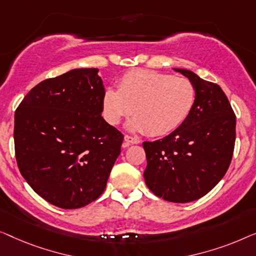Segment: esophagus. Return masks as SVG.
<instances>
[{"mask_svg":"<svg viewBox=\"0 0 256 256\" xmlns=\"http://www.w3.org/2000/svg\"><path fill=\"white\" fill-rule=\"evenodd\" d=\"M140 140L136 136H132L126 134L124 138V147H128L130 145H133V144H139Z\"/></svg>","mask_w":256,"mask_h":256,"instance_id":"34e87169","label":"esophagus"}]
</instances>
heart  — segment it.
<instances>
[{
    "label": "heart",
    "mask_w": 256,
    "mask_h": 256,
    "mask_svg": "<svg viewBox=\"0 0 256 256\" xmlns=\"http://www.w3.org/2000/svg\"><path fill=\"white\" fill-rule=\"evenodd\" d=\"M196 88L189 78L156 70H138L124 74L118 89H106L102 111L111 125L131 112L133 130L148 136H166L188 120L195 106Z\"/></svg>",
    "instance_id": "heart-1"
}]
</instances>
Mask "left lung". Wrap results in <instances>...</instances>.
Segmentation results:
<instances>
[{
  "mask_svg": "<svg viewBox=\"0 0 256 256\" xmlns=\"http://www.w3.org/2000/svg\"><path fill=\"white\" fill-rule=\"evenodd\" d=\"M180 72L196 88L195 106L188 120L170 134L144 142L146 186L160 198L188 203L214 189L231 164L236 142V114L217 84L192 70Z\"/></svg>",
  "mask_w": 256,
  "mask_h": 256,
  "instance_id": "left-lung-1",
  "label": "left lung"
}]
</instances>
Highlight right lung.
<instances>
[{
    "mask_svg": "<svg viewBox=\"0 0 256 256\" xmlns=\"http://www.w3.org/2000/svg\"><path fill=\"white\" fill-rule=\"evenodd\" d=\"M97 68L42 81L15 112V156L28 186L48 203L78 208L102 195L124 136L102 117Z\"/></svg>",
    "mask_w": 256,
    "mask_h": 256,
    "instance_id": "1",
    "label": "right lung"
}]
</instances>
